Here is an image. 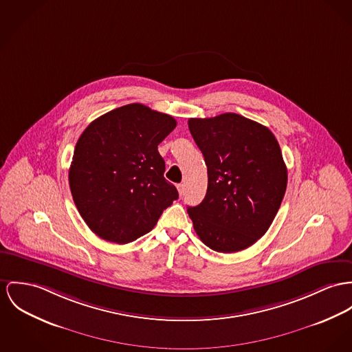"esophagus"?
<instances>
[{
  "mask_svg": "<svg viewBox=\"0 0 352 352\" xmlns=\"http://www.w3.org/2000/svg\"><path fill=\"white\" fill-rule=\"evenodd\" d=\"M177 189H178L179 195H182V194L185 192V185H184V184H179V185H177Z\"/></svg>",
  "mask_w": 352,
  "mask_h": 352,
  "instance_id": "obj_1",
  "label": "esophagus"
}]
</instances>
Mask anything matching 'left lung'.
Here are the masks:
<instances>
[{"instance_id": "8db88e82", "label": "left lung", "mask_w": 352, "mask_h": 352, "mask_svg": "<svg viewBox=\"0 0 352 352\" xmlns=\"http://www.w3.org/2000/svg\"><path fill=\"white\" fill-rule=\"evenodd\" d=\"M208 166V191L188 213L201 241L221 253L249 248L270 229L287 190V166L271 130L239 113L189 119Z\"/></svg>"}]
</instances>
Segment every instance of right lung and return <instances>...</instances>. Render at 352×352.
Here are the masks:
<instances>
[{
	"mask_svg": "<svg viewBox=\"0 0 352 352\" xmlns=\"http://www.w3.org/2000/svg\"><path fill=\"white\" fill-rule=\"evenodd\" d=\"M173 116L133 103L95 119L82 131L69 167L75 205L100 239L129 243L148 233L178 191L164 179L158 144Z\"/></svg>",
	"mask_w": 352,
	"mask_h": 352,
	"instance_id": "1",
	"label": "right lung"
}]
</instances>
